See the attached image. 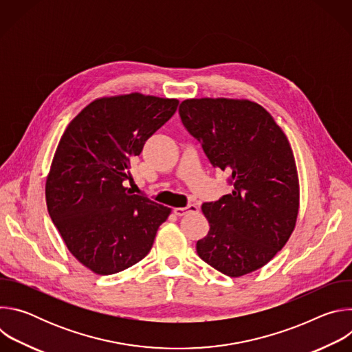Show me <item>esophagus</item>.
<instances>
[{"label":"esophagus","instance_id":"obj_1","mask_svg":"<svg viewBox=\"0 0 352 352\" xmlns=\"http://www.w3.org/2000/svg\"><path fill=\"white\" fill-rule=\"evenodd\" d=\"M199 210V208L196 206V205H188L186 208H175L174 209V213L177 214V216H185V214H188V213H195V212H197Z\"/></svg>","mask_w":352,"mask_h":352}]
</instances>
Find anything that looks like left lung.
Here are the masks:
<instances>
[{
  "instance_id": "left-lung-1",
  "label": "left lung",
  "mask_w": 352,
  "mask_h": 352,
  "mask_svg": "<svg viewBox=\"0 0 352 352\" xmlns=\"http://www.w3.org/2000/svg\"><path fill=\"white\" fill-rule=\"evenodd\" d=\"M178 113L232 184L231 193L202 205L210 230L196 242L199 258L230 277L263 267L289 239L299 213L298 171L285 133L246 98H186Z\"/></svg>"
}]
</instances>
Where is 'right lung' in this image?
<instances>
[{
    "mask_svg": "<svg viewBox=\"0 0 352 352\" xmlns=\"http://www.w3.org/2000/svg\"><path fill=\"white\" fill-rule=\"evenodd\" d=\"M177 98L138 91L100 97L64 131L45 179V204L69 252L107 276L142 261L171 209L124 186L131 160L175 113Z\"/></svg>",
    "mask_w": 352,
    "mask_h": 352,
    "instance_id": "add662e5",
    "label": "right lung"
}]
</instances>
